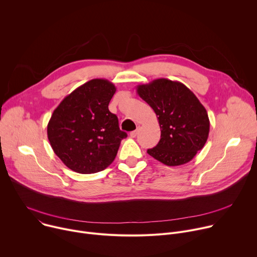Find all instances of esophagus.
I'll return each mask as SVG.
<instances>
[{
  "mask_svg": "<svg viewBox=\"0 0 257 257\" xmlns=\"http://www.w3.org/2000/svg\"><path fill=\"white\" fill-rule=\"evenodd\" d=\"M138 131H139V129L137 128L136 130H134V131H132V132H130V136L132 137V138H134V137H136V135L138 134Z\"/></svg>",
  "mask_w": 257,
  "mask_h": 257,
  "instance_id": "obj_1",
  "label": "esophagus"
}]
</instances>
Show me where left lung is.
I'll use <instances>...</instances> for the list:
<instances>
[{
  "label": "left lung",
  "mask_w": 257,
  "mask_h": 257,
  "mask_svg": "<svg viewBox=\"0 0 257 257\" xmlns=\"http://www.w3.org/2000/svg\"><path fill=\"white\" fill-rule=\"evenodd\" d=\"M138 95L157 114L161 139L148 154L167 166L190 162L204 146L209 133L205 107L183 83L160 78L137 86Z\"/></svg>",
  "instance_id": "8db88e82"
}]
</instances>
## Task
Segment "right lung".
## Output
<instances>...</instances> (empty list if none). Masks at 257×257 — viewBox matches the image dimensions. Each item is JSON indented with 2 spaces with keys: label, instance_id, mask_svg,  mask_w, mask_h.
<instances>
[{
  "label": "right lung",
  "instance_id": "add662e5",
  "mask_svg": "<svg viewBox=\"0 0 257 257\" xmlns=\"http://www.w3.org/2000/svg\"><path fill=\"white\" fill-rule=\"evenodd\" d=\"M116 92L106 79H92L68 94L57 106L48 124L54 153L72 171L93 174L115 160L127 133L119 128L108 103Z\"/></svg>",
  "mask_w": 257,
  "mask_h": 257
}]
</instances>
